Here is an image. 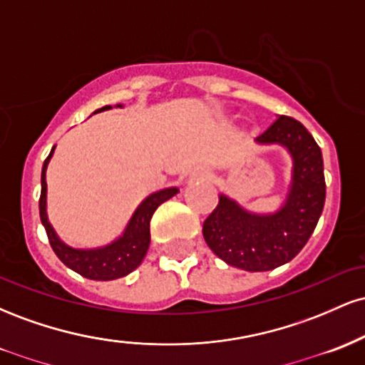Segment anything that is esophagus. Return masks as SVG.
<instances>
[{
	"instance_id": "obj_1",
	"label": "esophagus",
	"mask_w": 365,
	"mask_h": 365,
	"mask_svg": "<svg viewBox=\"0 0 365 365\" xmlns=\"http://www.w3.org/2000/svg\"><path fill=\"white\" fill-rule=\"evenodd\" d=\"M204 177H207V171H206V173H204Z\"/></svg>"
}]
</instances>
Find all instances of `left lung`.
I'll return each mask as SVG.
<instances>
[{"mask_svg":"<svg viewBox=\"0 0 365 365\" xmlns=\"http://www.w3.org/2000/svg\"><path fill=\"white\" fill-rule=\"evenodd\" d=\"M254 142L279 145L292 159L283 204L271 212H254L220 194L202 228L204 240L217 257L250 273L290 262L311 238L326 199L322 153L300 121L278 116Z\"/></svg>","mask_w":365,"mask_h":365,"instance_id":"8db88e82","label":"left lung"}]
</instances>
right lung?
<instances>
[{
  "label": "right lung",
  "instance_id": "1",
  "mask_svg": "<svg viewBox=\"0 0 365 365\" xmlns=\"http://www.w3.org/2000/svg\"><path fill=\"white\" fill-rule=\"evenodd\" d=\"M113 106H103L96 110L92 115L101 111L111 110ZM115 108H123V104H116ZM56 148V145H54ZM54 148L46 158L43 165V173H41V199H39V215L43 221L46 233H48L49 244H51L54 254L60 257V261L66 267L78 273L83 278L96 279V282H111V279L123 278L132 273L133 269L140 266L144 261L145 254L150 244V217L154 211L161 206L163 202L178 194V187H166L161 190L153 192L145 197L137 206L133 215L130 216L127 226L123 228L121 235H118L110 244L101 247H92V249H78L72 247L58 237L56 230L49 223L48 217V183H46V171L51 161Z\"/></svg>",
  "mask_w": 365,
  "mask_h": 365
}]
</instances>
